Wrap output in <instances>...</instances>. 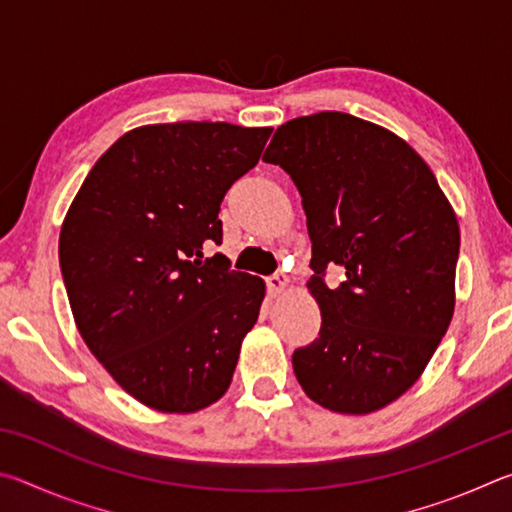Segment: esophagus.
<instances>
[{
	"instance_id": "esophagus-1",
	"label": "esophagus",
	"mask_w": 512,
	"mask_h": 512,
	"mask_svg": "<svg viewBox=\"0 0 512 512\" xmlns=\"http://www.w3.org/2000/svg\"><path fill=\"white\" fill-rule=\"evenodd\" d=\"M287 287H289V277L282 275V273H275L266 280V291H268V296H271V298L280 296V293H284V289H287Z\"/></svg>"
}]
</instances>
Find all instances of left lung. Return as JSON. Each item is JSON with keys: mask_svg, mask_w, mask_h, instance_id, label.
<instances>
[{"mask_svg": "<svg viewBox=\"0 0 512 512\" xmlns=\"http://www.w3.org/2000/svg\"><path fill=\"white\" fill-rule=\"evenodd\" d=\"M264 162L289 173L307 214V287L323 323L293 352L302 391L336 413L384 409L418 381L452 320V205L409 144L345 112L282 124ZM332 267L341 285L324 282Z\"/></svg>", "mask_w": 512, "mask_h": 512, "instance_id": "8db88e82", "label": "left lung"}]
</instances>
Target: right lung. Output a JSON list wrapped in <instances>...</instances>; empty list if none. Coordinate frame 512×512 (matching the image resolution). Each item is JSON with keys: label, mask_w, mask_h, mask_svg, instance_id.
Listing matches in <instances>:
<instances>
[{"label": "right lung", "mask_w": 512, "mask_h": 512, "mask_svg": "<svg viewBox=\"0 0 512 512\" xmlns=\"http://www.w3.org/2000/svg\"><path fill=\"white\" fill-rule=\"evenodd\" d=\"M271 128L178 121L126 133L94 164L60 230L76 327L135 400L194 413L228 391L262 277L203 250L223 241L221 201Z\"/></svg>", "instance_id": "obj_1"}]
</instances>
